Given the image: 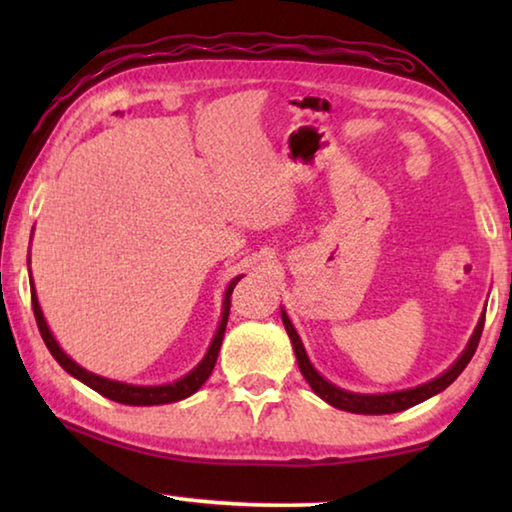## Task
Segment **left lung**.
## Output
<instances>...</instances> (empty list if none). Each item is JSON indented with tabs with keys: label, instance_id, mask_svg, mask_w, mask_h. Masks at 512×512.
<instances>
[{
	"label": "left lung",
	"instance_id": "8db88e82",
	"mask_svg": "<svg viewBox=\"0 0 512 512\" xmlns=\"http://www.w3.org/2000/svg\"><path fill=\"white\" fill-rule=\"evenodd\" d=\"M282 323H284V329H287L289 339L293 343V350H296V359H298L300 372H302V375H305V379L309 381V386L314 388V393L318 397H323L327 404H332V406H336V409H341V411L363 413V415H384V413H397V411L411 409V406L420 404L424 400H429L431 395L445 391V388L452 384V381L458 375H461L467 363H470V359L474 357L476 345H479L481 332H483L485 318H481L479 325H476L474 336L470 339V345H467L465 352L461 354V359H458L447 372H443V375H440V377L429 381V384H422L418 388H411V391L388 393V395H357V393L341 391V388H336V386L329 384V381H325L323 377H320L318 372L314 370V366H311V363H309L307 352H305V348H302V343L298 339L296 329H293L291 320L287 318V314H284V311H282Z\"/></svg>",
	"mask_w": 512,
	"mask_h": 512
}]
</instances>
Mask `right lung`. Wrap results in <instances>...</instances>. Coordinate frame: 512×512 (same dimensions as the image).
I'll return each mask as SVG.
<instances>
[{"instance_id":"obj_1","label":"right lung","mask_w":512,"mask_h":512,"mask_svg":"<svg viewBox=\"0 0 512 512\" xmlns=\"http://www.w3.org/2000/svg\"><path fill=\"white\" fill-rule=\"evenodd\" d=\"M239 280H241V275L235 277V280L230 282L228 291H225L221 325H219V329H216V336H214V341L210 345V350H207V354H205V359L198 363V366L192 372H189V375H185L183 379L173 381V384H167V386H131V384H121V381H112V379H106V377L92 375V372L81 368L79 363H74L63 350L58 348V343H56L54 336H51L45 318H42V311H40L36 291H33V287H31V305H33V316H36V323H38L42 341H45V345L49 348L51 357H54L60 363V366H63L69 372V375L83 381L85 386H90L92 391H97L99 395L108 397V400H112V402L128 404V406H153V404H169V402L185 400V397L196 393L198 388L205 384L207 377L212 375L216 357H219V350H221L225 325H228L230 296H232V289H235V284Z\"/></svg>"}]
</instances>
